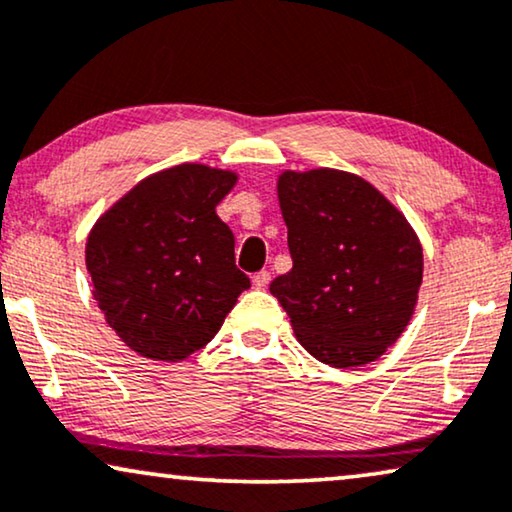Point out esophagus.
Here are the masks:
<instances>
[{
  "mask_svg": "<svg viewBox=\"0 0 512 512\" xmlns=\"http://www.w3.org/2000/svg\"><path fill=\"white\" fill-rule=\"evenodd\" d=\"M269 280H271V273L269 271H257L255 276H253V285L259 287V290H264V287L269 285Z\"/></svg>",
  "mask_w": 512,
  "mask_h": 512,
  "instance_id": "obj_1",
  "label": "esophagus"
}]
</instances>
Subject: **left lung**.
Here are the masks:
<instances>
[{
	"instance_id": "1",
	"label": "left lung",
	"mask_w": 512,
	"mask_h": 512,
	"mask_svg": "<svg viewBox=\"0 0 512 512\" xmlns=\"http://www.w3.org/2000/svg\"><path fill=\"white\" fill-rule=\"evenodd\" d=\"M292 269L271 280L299 343L336 369L378 359L406 329L422 285V246L364 178L336 169L278 181Z\"/></svg>"
}]
</instances>
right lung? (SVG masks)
Wrapping results in <instances>:
<instances>
[{"instance_id": "add662e5", "label": "right lung", "mask_w": 512, "mask_h": 512, "mask_svg": "<svg viewBox=\"0 0 512 512\" xmlns=\"http://www.w3.org/2000/svg\"><path fill=\"white\" fill-rule=\"evenodd\" d=\"M229 171L181 164L146 178L90 232L85 264L104 318L143 357L178 362L204 348L250 278L215 206Z\"/></svg>"}]
</instances>
